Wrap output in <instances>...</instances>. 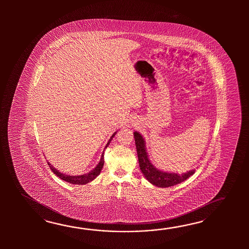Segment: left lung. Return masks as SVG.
I'll return each instance as SVG.
<instances>
[{
    "label": "left lung",
    "instance_id": "left-lung-1",
    "mask_svg": "<svg viewBox=\"0 0 249 249\" xmlns=\"http://www.w3.org/2000/svg\"><path fill=\"white\" fill-rule=\"evenodd\" d=\"M135 145L137 149L138 160L140 164V169L142 175L147 180L153 185L160 188H166L179 184L180 182L190 178L191 175L195 174V169L191 170L184 174H177V173H170L159 170L154 165L150 159H148L147 153L146 142L142 135L139 132H133Z\"/></svg>",
    "mask_w": 249,
    "mask_h": 249
}]
</instances>
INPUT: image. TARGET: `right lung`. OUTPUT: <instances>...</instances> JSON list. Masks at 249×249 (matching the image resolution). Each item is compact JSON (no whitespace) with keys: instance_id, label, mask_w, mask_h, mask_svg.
<instances>
[{"instance_id":"1","label":"right lung","mask_w":249,"mask_h":249,"mask_svg":"<svg viewBox=\"0 0 249 249\" xmlns=\"http://www.w3.org/2000/svg\"><path fill=\"white\" fill-rule=\"evenodd\" d=\"M117 132H114V133L112 134L111 137H110V139L108 140V142L107 143L105 148H107V146L109 145V143L111 142L112 139H113L114 136L117 134ZM105 148H104V149H105ZM103 154H104V151H103V153L101 155V160H100L99 164L96 165L95 168L91 170V171L89 172V173L85 174V175H66V174H63V173H60L58 170L56 169L55 167H53V165L50 164L49 162H48V164H49L50 168H51V170L53 171V173H54L55 175H57L58 178H60L61 180H65V181H67V182H69V183H71V184L84 185V184H86V183L90 182L91 180H94L96 177L101 174V169H102V167H103V165H104V155H103Z\"/></svg>"}]
</instances>
